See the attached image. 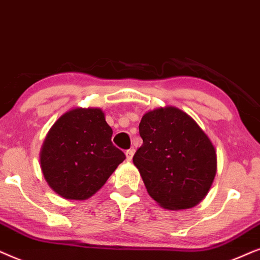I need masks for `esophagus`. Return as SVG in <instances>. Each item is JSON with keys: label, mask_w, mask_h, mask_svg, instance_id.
I'll return each instance as SVG.
<instances>
[{"label": "esophagus", "mask_w": 260, "mask_h": 260, "mask_svg": "<svg viewBox=\"0 0 260 260\" xmlns=\"http://www.w3.org/2000/svg\"><path fill=\"white\" fill-rule=\"evenodd\" d=\"M133 154H134V150H133V148H129V150L126 151V157H127V160H128V161L132 160Z\"/></svg>", "instance_id": "34e87169"}]
</instances>
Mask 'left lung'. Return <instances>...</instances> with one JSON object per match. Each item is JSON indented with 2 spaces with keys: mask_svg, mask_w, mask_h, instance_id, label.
Here are the masks:
<instances>
[{
  "mask_svg": "<svg viewBox=\"0 0 260 260\" xmlns=\"http://www.w3.org/2000/svg\"><path fill=\"white\" fill-rule=\"evenodd\" d=\"M143 145L133 157L147 192L162 208L188 209L207 195L216 174V152L195 121L175 107L145 114Z\"/></svg>",
  "mask_w": 260,
  "mask_h": 260,
  "instance_id": "8db88e82",
  "label": "left lung"
}]
</instances>
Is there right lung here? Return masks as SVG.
<instances>
[{"label": "right lung", "instance_id": "add662e5", "mask_svg": "<svg viewBox=\"0 0 260 260\" xmlns=\"http://www.w3.org/2000/svg\"><path fill=\"white\" fill-rule=\"evenodd\" d=\"M113 129L98 108L64 114L48 132L40 154L48 185L69 200L92 196L126 155L112 143Z\"/></svg>", "mask_w": 260, "mask_h": 260}]
</instances>
